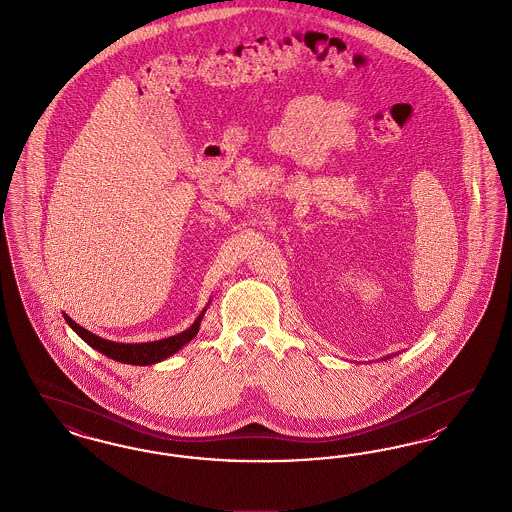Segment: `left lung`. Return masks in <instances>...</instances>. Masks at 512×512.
Segmentation results:
<instances>
[{
	"label": "left lung",
	"instance_id": "obj_1",
	"mask_svg": "<svg viewBox=\"0 0 512 512\" xmlns=\"http://www.w3.org/2000/svg\"><path fill=\"white\" fill-rule=\"evenodd\" d=\"M392 356V354H390ZM390 356H385V360H389Z\"/></svg>",
	"mask_w": 512,
	"mask_h": 512
}]
</instances>
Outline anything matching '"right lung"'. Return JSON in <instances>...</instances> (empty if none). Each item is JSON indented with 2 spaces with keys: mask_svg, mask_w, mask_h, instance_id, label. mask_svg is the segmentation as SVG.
<instances>
[{
  "mask_svg": "<svg viewBox=\"0 0 512 512\" xmlns=\"http://www.w3.org/2000/svg\"><path fill=\"white\" fill-rule=\"evenodd\" d=\"M205 310L207 307L200 312V316L194 320V324L188 329H184L177 335H171L167 339H160V341H150V343H116V341H108L103 339L91 331L82 328L80 324H76L68 314H62L66 324L70 328L74 329L83 341L95 350H99L104 356L116 360V362H122V364H131V366H152V364H158L165 358L173 356L175 352H179L184 345H188L200 331V324H202V318H204Z\"/></svg>",
  "mask_w": 512,
  "mask_h": 512,
  "instance_id": "add662e5",
  "label": "right lung"
}]
</instances>
